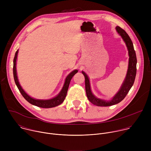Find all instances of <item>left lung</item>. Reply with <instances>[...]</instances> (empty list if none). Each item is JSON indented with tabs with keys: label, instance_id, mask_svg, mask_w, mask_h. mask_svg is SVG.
I'll use <instances>...</instances> for the list:
<instances>
[{
	"label": "left lung",
	"instance_id": "1",
	"mask_svg": "<svg viewBox=\"0 0 151 151\" xmlns=\"http://www.w3.org/2000/svg\"><path fill=\"white\" fill-rule=\"evenodd\" d=\"M115 29L116 32L121 36L125 42L128 51L129 56L128 66L127 75L118 93L112 97L111 100H106L96 97L91 91L90 80L87 75L83 71H82V73L85 77V91L86 94H87V96L91 103L97 106H109L121 102L125 97L128 91H130V90L132 87L136 75L137 58L133 42L130 37H129V36L124 30H123L119 26H116Z\"/></svg>",
	"mask_w": 151,
	"mask_h": 151
}]
</instances>
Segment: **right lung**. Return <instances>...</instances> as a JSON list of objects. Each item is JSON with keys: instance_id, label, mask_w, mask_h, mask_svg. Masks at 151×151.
Instances as JSON below:
<instances>
[{"instance_id": "1", "label": "right lung", "mask_w": 151, "mask_h": 151, "mask_svg": "<svg viewBox=\"0 0 151 151\" xmlns=\"http://www.w3.org/2000/svg\"><path fill=\"white\" fill-rule=\"evenodd\" d=\"M18 50L15 52V57L14 58V61H13V74H14V81L15 82V84L17 85V87H18L19 92L21 94H22L23 97L30 104L39 107H42V108H51V107H54L55 106H57L61 104L64 99H65L69 86L70 82V81L73 76L78 72V70L75 69L71 72L66 78L65 81H64V83L63 85V87L60 91V92L55 97L48 99V100H40V99H34L32 97H30L29 95H28L25 91L23 89V88L21 87V86L19 84V82L18 81V76H17V68H16V64H17V55H18Z\"/></svg>"}]
</instances>
